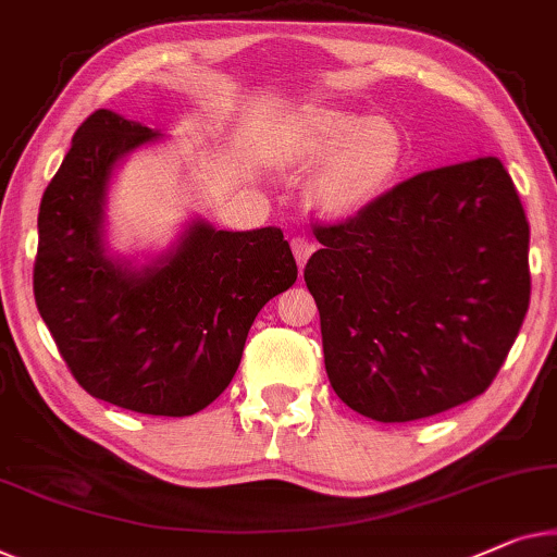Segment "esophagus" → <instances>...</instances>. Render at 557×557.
<instances>
[{"mask_svg":"<svg viewBox=\"0 0 557 557\" xmlns=\"http://www.w3.org/2000/svg\"><path fill=\"white\" fill-rule=\"evenodd\" d=\"M292 251H294V259L298 263V269H304L306 261H309V256L313 253V244L306 236H294L292 238Z\"/></svg>","mask_w":557,"mask_h":557,"instance_id":"34e87169","label":"esophagus"}]
</instances>
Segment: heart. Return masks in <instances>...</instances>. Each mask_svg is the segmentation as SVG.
<instances>
[{"label":"heart","mask_w":557,"mask_h":557,"mask_svg":"<svg viewBox=\"0 0 557 557\" xmlns=\"http://www.w3.org/2000/svg\"><path fill=\"white\" fill-rule=\"evenodd\" d=\"M292 150L324 165L319 193L342 213L382 198L407 163V140L397 125L334 108L306 110L292 131Z\"/></svg>","instance_id":"heart-1"}]
</instances>
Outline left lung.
<instances>
[{
	"label": "left lung",
	"mask_w": 557,
	"mask_h": 557,
	"mask_svg": "<svg viewBox=\"0 0 557 557\" xmlns=\"http://www.w3.org/2000/svg\"><path fill=\"white\" fill-rule=\"evenodd\" d=\"M313 236L304 281L346 407L412 422L493 384L530 304V225L497 158L419 173Z\"/></svg>",
	"instance_id": "1"
}]
</instances>
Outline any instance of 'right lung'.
I'll return each instance as SVG.
<instances>
[{"label":"right lung","mask_w":557,"mask_h":557,"mask_svg":"<svg viewBox=\"0 0 557 557\" xmlns=\"http://www.w3.org/2000/svg\"><path fill=\"white\" fill-rule=\"evenodd\" d=\"M152 138L112 110L77 127L39 203L32 278L39 317L87 394L140 414L190 417L231 384L248 329L294 286L296 261L276 225L233 233L200 221L143 271L108 259L110 173Z\"/></svg>","instance_id":"1"}]
</instances>
